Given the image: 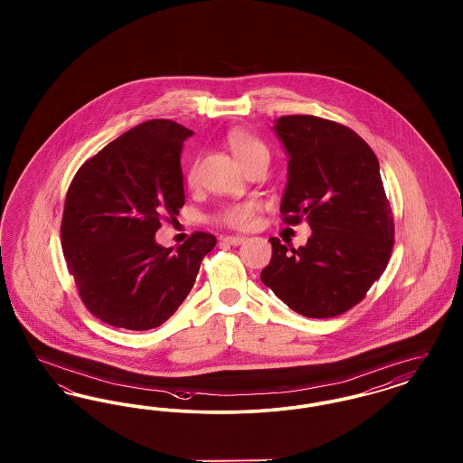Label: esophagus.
Here are the masks:
<instances>
[{"instance_id": "obj_1", "label": "esophagus", "mask_w": 463, "mask_h": 463, "mask_svg": "<svg viewBox=\"0 0 463 463\" xmlns=\"http://www.w3.org/2000/svg\"><path fill=\"white\" fill-rule=\"evenodd\" d=\"M244 236H223L222 241L227 242V244H232V246H240L241 242H244Z\"/></svg>"}]
</instances>
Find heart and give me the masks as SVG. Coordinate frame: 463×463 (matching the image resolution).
<instances>
[{
  "instance_id": "obj_1",
  "label": "heart",
  "mask_w": 463,
  "mask_h": 463,
  "mask_svg": "<svg viewBox=\"0 0 463 463\" xmlns=\"http://www.w3.org/2000/svg\"><path fill=\"white\" fill-rule=\"evenodd\" d=\"M225 142L231 149V153L238 159V163L241 165L242 168L255 161V159H269L270 153L267 149L262 140H259L255 135L242 130V128H234L227 133ZM198 176V163H193L187 170V182L191 185H194ZM257 213V204L255 203H234V204H227L225 208H222L221 212L217 213L215 221L227 225L231 229H248L251 225V222L255 219Z\"/></svg>"
}]
</instances>
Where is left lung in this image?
I'll return each instance as SVG.
<instances>
[{"label": "left lung", "mask_w": 463, "mask_h": 463, "mask_svg": "<svg viewBox=\"0 0 463 463\" xmlns=\"http://www.w3.org/2000/svg\"><path fill=\"white\" fill-rule=\"evenodd\" d=\"M274 130L289 156L281 217L306 219L312 236L300 248L270 238L260 279L306 317L340 316L366 297L394 248L378 159L357 133L325 118L281 116Z\"/></svg>", "instance_id": "left-lung-1"}]
</instances>
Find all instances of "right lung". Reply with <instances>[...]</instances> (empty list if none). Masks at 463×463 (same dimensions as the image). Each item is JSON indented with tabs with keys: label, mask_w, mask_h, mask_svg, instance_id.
<instances>
[{
	"label": "right lung",
	"mask_w": 463,
	"mask_h": 463,
	"mask_svg": "<svg viewBox=\"0 0 463 463\" xmlns=\"http://www.w3.org/2000/svg\"><path fill=\"white\" fill-rule=\"evenodd\" d=\"M193 132L151 119L87 159L67 189L61 223L67 270L85 307L116 328L161 326L194 287L217 238L196 231L176 250L155 241L184 206L182 144Z\"/></svg>",
	"instance_id": "add662e5"
}]
</instances>
